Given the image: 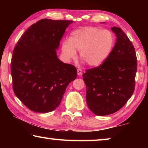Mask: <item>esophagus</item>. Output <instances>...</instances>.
Masks as SVG:
<instances>
[{"instance_id": "1", "label": "esophagus", "mask_w": 148, "mask_h": 148, "mask_svg": "<svg viewBox=\"0 0 148 148\" xmlns=\"http://www.w3.org/2000/svg\"><path fill=\"white\" fill-rule=\"evenodd\" d=\"M77 75H78V76H81V75L82 74V69H77Z\"/></svg>"}]
</instances>
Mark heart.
<instances>
[{
	"label": "heart",
	"mask_w": 148,
	"mask_h": 148,
	"mask_svg": "<svg viewBox=\"0 0 148 148\" xmlns=\"http://www.w3.org/2000/svg\"><path fill=\"white\" fill-rule=\"evenodd\" d=\"M114 36L109 30L97 27H83L72 32L69 40L62 44V52L66 59L74 60L77 51L90 66H99L106 61L114 44Z\"/></svg>",
	"instance_id": "heart-1"
}]
</instances>
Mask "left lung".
Wrapping results in <instances>:
<instances>
[{
    "instance_id": "8db88e82",
    "label": "left lung",
    "mask_w": 148,
    "mask_h": 148,
    "mask_svg": "<svg viewBox=\"0 0 148 148\" xmlns=\"http://www.w3.org/2000/svg\"><path fill=\"white\" fill-rule=\"evenodd\" d=\"M117 37L115 46L103 63L83 74L86 101L97 116L118 111L133 94L137 59L134 47L119 27L111 29Z\"/></svg>"
}]
</instances>
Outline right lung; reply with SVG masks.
<instances>
[{
	"label": "right lung",
	"instance_id": "add662e5",
	"mask_svg": "<svg viewBox=\"0 0 148 148\" xmlns=\"http://www.w3.org/2000/svg\"><path fill=\"white\" fill-rule=\"evenodd\" d=\"M73 21L43 19L24 32L13 51L11 74L15 95L29 110L53 111L69 84L76 78V67L58 59L56 49Z\"/></svg>",
	"mask_w": 148,
	"mask_h": 148
}]
</instances>
